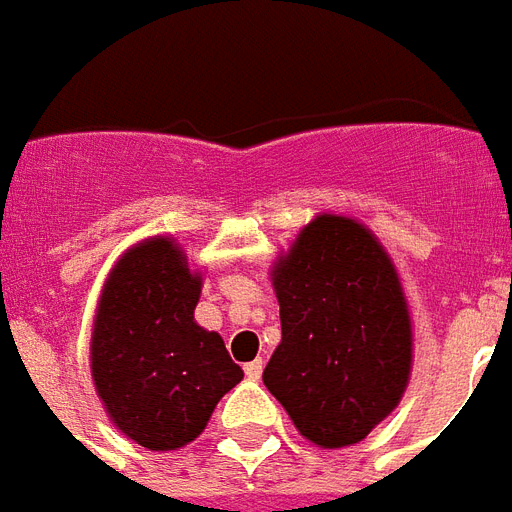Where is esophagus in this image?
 I'll return each instance as SVG.
<instances>
[{
    "label": "esophagus",
    "mask_w": 512,
    "mask_h": 512,
    "mask_svg": "<svg viewBox=\"0 0 512 512\" xmlns=\"http://www.w3.org/2000/svg\"><path fill=\"white\" fill-rule=\"evenodd\" d=\"M244 374H247V380H260V374H263V358H255V361L244 364Z\"/></svg>",
    "instance_id": "34e87169"
}]
</instances>
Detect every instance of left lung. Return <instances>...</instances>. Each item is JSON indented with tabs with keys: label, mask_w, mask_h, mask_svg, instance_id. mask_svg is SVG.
I'll use <instances>...</instances> for the list:
<instances>
[{
	"label": "left lung",
	"mask_w": 512,
	"mask_h": 512,
	"mask_svg": "<svg viewBox=\"0 0 512 512\" xmlns=\"http://www.w3.org/2000/svg\"><path fill=\"white\" fill-rule=\"evenodd\" d=\"M281 342L263 382L324 449L358 444L401 401L412 321L398 273L356 220L321 215L273 271Z\"/></svg>",
	"instance_id": "left-lung-1"
}]
</instances>
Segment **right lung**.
Segmentation results:
<instances>
[{
    "label": "right lung",
    "mask_w": 512,
    "mask_h": 512,
    "mask_svg": "<svg viewBox=\"0 0 512 512\" xmlns=\"http://www.w3.org/2000/svg\"><path fill=\"white\" fill-rule=\"evenodd\" d=\"M199 292L201 276L159 236L116 263L100 297L92 380L116 428L154 452L193 441L244 377L223 337L193 321Z\"/></svg>",
    "instance_id": "right-lung-1"
}]
</instances>
